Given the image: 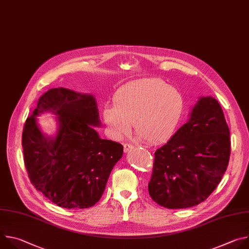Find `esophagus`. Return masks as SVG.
Returning a JSON list of instances; mask_svg holds the SVG:
<instances>
[{
  "mask_svg": "<svg viewBox=\"0 0 249 249\" xmlns=\"http://www.w3.org/2000/svg\"><path fill=\"white\" fill-rule=\"evenodd\" d=\"M132 149H133V145H131V144H124V152L125 153L129 152Z\"/></svg>",
  "mask_w": 249,
  "mask_h": 249,
  "instance_id": "34e87169",
  "label": "esophagus"
}]
</instances>
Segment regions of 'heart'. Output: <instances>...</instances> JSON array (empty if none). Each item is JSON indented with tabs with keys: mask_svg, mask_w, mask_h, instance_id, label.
Masks as SVG:
<instances>
[{
	"mask_svg": "<svg viewBox=\"0 0 249 249\" xmlns=\"http://www.w3.org/2000/svg\"><path fill=\"white\" fill-rule=\"evenodd\" d=\"M114 106L103 109V121L110 135L120 140L133 126L138 138L157 145L175 133L183 112L179 90L160 79H144L120 88L113 96Z\"/></svg>",
	"mask_w": 249,
	"mask_h": 249,
	"instance_id": "heart-1",
	"label": "heart"
}]
</instances>
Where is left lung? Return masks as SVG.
<instances>
[{"instance_id": "obj_1", "label": "left lung", "mask_w": 249, "mask_h": 249, "mask_svg": "<svg viewBox=\"0 0 249 249\" xmlns=\"http://www.w3.org/2000/svg\"><path fill=\"white\" fill-rule=\"evenodd\" d=\"M230 156V129L221 105L212 96L201 97L189 121L155 153L151 198L167 209L200 204L221 182Z\"/></svg>"}]
</instances>
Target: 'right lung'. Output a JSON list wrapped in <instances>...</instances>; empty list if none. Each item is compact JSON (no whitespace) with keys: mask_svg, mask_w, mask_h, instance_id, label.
<instances>
[{"mask_svg":"<svg viewBox=\"0 0 249 249\" xmlns=\"http://www.w3.org/2000/svg\"><path fill=\"white\" fill-rule=\"evenodd\" d=\"M59 115L55 139L38 129L39 113ZM95 99L64 88L43 93L37 107L27 117L22 131L24 165L31 184L47 199L66 209H85L99 201L123 146L100 139Z\"/></svg>","mask_w":249,"mask_h":249,"instance_id":"add662e5","label":"right lung"}]
</instances>
